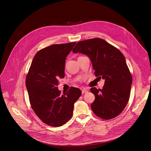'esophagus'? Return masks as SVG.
I'll list each match as a JSON object with an SVG mask.
<instances>
[{
    "label": "esophagus",
    "instance_id": "1",
    "mask_svg": "<svg viewBox=\"0 0 151 151\" xmlns=\"http://www.w3.org/2000/svg\"><path fill=\"white\" fill-rule=\"evenodd\" d=\"M81 91H82V93H86L88 92V89L86 88H82Z\"/></svg>",
    "mask_w": 151,
    "mask_h": 151
}]
</instances>
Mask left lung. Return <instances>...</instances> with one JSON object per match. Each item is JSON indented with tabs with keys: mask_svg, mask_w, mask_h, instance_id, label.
<instances>
[{
	"mask_svg": "<svg viewBox=\"0 0 151 151\" xmlns=\"http://www.w3.org/2000/svg\"><path fill=\"white\" fill-rule=\"evenodd\" d=\"M73 52L86 55L91 60L95 75L105 80L102 89L91 88L95 96L91 105L93 112L104 120L119 115L129 102L132 81L123 53L114 46L98 38L78 42Z\"/></svg>",
	"mask_w": 151,
	"mask_h": 151,
	"instance_id": "obj_1",
	"label": "left lung"
}]
</instances>
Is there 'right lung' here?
<instances>
[{
    "instance_id": "1",
    "label": "right lung",
    "mask_w": 151,
    "mask_h": 151,
    "mask_svg": "<svg viewBox=\"0 0 151 151\" xmlns=\"http://www.w3.org/2000/svg\"><path fill=\"white\" fill-rule=\"evenodd\" d=\"M76 42L54 44L39 50L27 73L25 84L31 108L44 123L60 127L72 117L74 103L81 95L78 88L60 94L58 80L65 77L66 58Z\"/></svg>"
}]
</instances>
